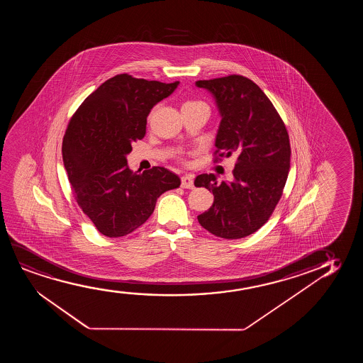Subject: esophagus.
I'll use <instances>...</instances> for the list:
<instances>
[{"label": "esophagus", "mask_w": 363, "mask_h": 363, "mask_svg": "<svg viewBox=\"0 0 363 363\" xmlns=\"http://www.w3.org/2000/svg\"><path fill=\"white\" fill-rule=\"evenodd\" d=\"M181 186L184 189H194V176L192 174H184L181 177Z\"/></svg>", "instance_id": "1"}]
</instances>
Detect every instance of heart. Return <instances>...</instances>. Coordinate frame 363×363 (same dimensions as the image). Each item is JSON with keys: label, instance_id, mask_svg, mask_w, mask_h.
Listing matches in <instances>:
<instances>
[{"label": "heart", "instance_id": "b5f03b06", "mask_svg": "<svg viewBox=\"0 0 363 363\" xmlns=\"http://www.w3.org/2000/svg\"><path fill=\"white\" fill-rule=\"evenodd\" d=\"M197 104H204V103H202V101H199V100H189V101H186L184 103V105H197Z\"/></svg>", "mask_w": 363, "mask_h": 363}]
</instances>
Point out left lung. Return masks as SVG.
<instances>
[{"label": "left lung", "mask_w": 363, "mask_h": 363, "mask_svg": "<svg viewBox=\"0 0 363 363\" xmlns=\"http://www.w3.org/2000/svg\"><path fill=\"white\" fill-rule=\"evenodd\" d=\"M196 85L208 90L220 115L216 152L238 156L233 181L218 184L213 174L194 179L196 187L214 196L211 208L197 218L217 237L244 238L267 223L283 194L291 155L288 131L268 96L248 78L228 75Z\"/></svg>", "instance_id": "8db88e82"}]
</instances>
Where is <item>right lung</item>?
Segmentation results:
<instances>
[{"label":"right lung","instance_id":"1","mask_svg":"<svg viewBox=\"0 0 363 363\" xmlns=\"http://www.w3.org/2000/svg\"><path fill=\"white\" fill-rule=\"evenodd\" d=\"M179 82L115 75L83 101L63 139V162L77 202L100 233L124 237L149 219L156 201L181 184L164 167L134 172L126 156L146 133V120Z\"/></svg>","mask_w":363,"mask_h":363}]
</instances>
